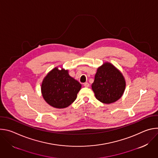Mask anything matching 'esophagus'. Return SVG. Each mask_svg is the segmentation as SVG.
<instances>
[{"mask_svg": "<svg viewBox=\"0 0 158 158\" xmlns=\"http://www.w3.org/2000/svg\"><path fill=\"white\" fill-rule=\"evenodd\" d=\"M84 86L85 87H89V84L88 82H85L84 84Z\"/></svg>", "mask_w": 158, "mask_h": 158, "instance_id": "obj_1", "label": "esophagus"}]
</instances>
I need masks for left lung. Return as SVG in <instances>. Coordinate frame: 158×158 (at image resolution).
<instances>
[{"instance_id": "8db88e82", "label": "left lung", "mask_w": 158, "mask_h": 158, "mask_svg": "<svg viewBox=\"0 0 158 158\" xmlns=\"http://www.w3.org/2000/svg\"><path fill=\"white\" fill-rule=\"evenodd\" d=\"M91 86L98 101L104 104H111L122 97L126 88V80L113 64L106 62L98 68Z\"/></svg>"}]
</instances>
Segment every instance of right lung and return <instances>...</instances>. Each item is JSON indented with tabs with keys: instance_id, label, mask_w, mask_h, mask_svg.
I'll return each mask as SVG.
<instances>
[{
	"instance_id": "1",
	"label": "right lung",
	"mask_w": 158,
	"mask_h": 158,
	"mask_svg": "<svg viewBox=\"0 0 158 158\" xmlns=\"http://www.w3.org/2000/svg\"><path fill=\"white\" fill-rule=\"evenodd\" d=\"M81 84L71 77L68 70L54 67L46 76L41 84L44 99L53 107L63 109L70 106L77 98Z\"/></svg>"
}]
</instances>
